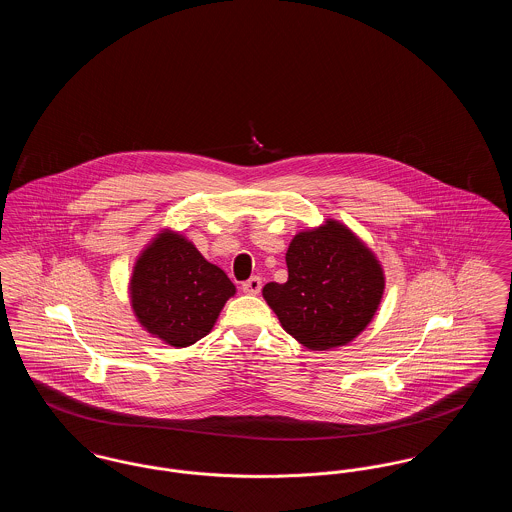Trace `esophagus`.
Masks as SVG:
<instances>
[{
  "label": "esophagus",
  "mask_w": 512,
  "mask_h": 512,
  "mask_svg": "<svg viewBox=\"0 0 512 512\" xmlns=\"http://www.w3.org/2000/svg\"><path fill=\"white\" fill-rule=\"evenodd\" d=\"M261 288H263V280L259 276H251L249 280H245L242 284V290L245 293H251V295L261 292Z\"/></svg>",
  "instance_id": "34e87169"
}]
</instances>
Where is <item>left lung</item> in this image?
Wrapping results in <instances>:
<instances>
[{"label":"left lung","mask_w":512,"mask_h":512,"mask_svg":"<svg viewBox=\"0 0 512 512\" xmlns=\"http://www.w3.org/2000/svg\"><path fill=\"white\" fill-rule=\"evenodd\" d=\"M286 265L288 280L268 282L263 297L295 340L324 351L365 330L384 293V272L349 228L326 220L297 234Z\"/></svg>","instance_id":"8db88e82"}]
</instances>
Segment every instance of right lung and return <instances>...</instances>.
<instances>
[{
    "mask_svg": "<svg viewBox=\"0 0 512 512\" xmlns=\"http://www.w3.org/2000/svg\"><path fill=\"white\" fill-rule=\"evenodd\" d=\"M234 293L236 286L224 270L172 232L153 240L130 280L136 317L149 334L174 347H188L207 336Z\"/></svg>",
    "mask_w": 512,
    "mask_h": 512,
    "instance_id": "add662e5",
    "label": "right lung"
}]
</instances>
